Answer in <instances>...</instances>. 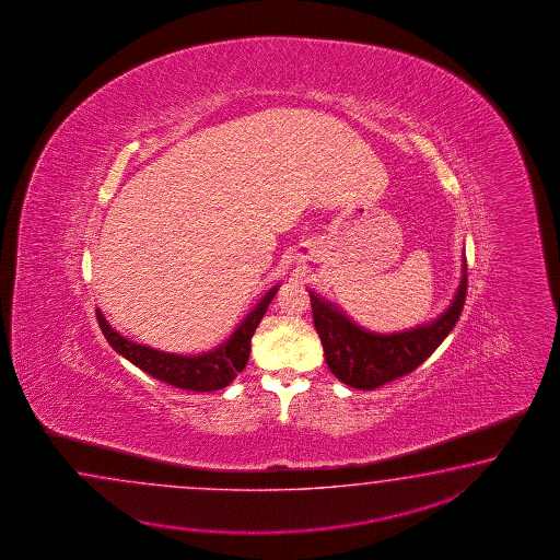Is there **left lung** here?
<instances>
[{"mask_svg":"<svg viewBox=\"0 0 560 560\" xmlns=\"http://www.w3.org/2000/svg\"><path fill=\"white\" fill-rule=\"evenodd\" d=\"M466 284V258H463V280L446 312L430 324L396 334L369 332L334 304L310 292L314 326L328 369L338 381L358 390H374L417 370L456 326L465 308Z\"/></svg>","mask_w":560,"mask_h":560,"instance_id":"obj_1","label":"left lung"}]
</instances>
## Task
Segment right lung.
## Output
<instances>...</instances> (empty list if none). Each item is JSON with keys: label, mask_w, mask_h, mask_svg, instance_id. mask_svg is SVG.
<instances>
[{"label": "right lung", "mask_w": 560, "mask_h": 560, "mask_svg": "<svg viewBox=\"0 0 560 560\" xmlns=\"http://www.w3.org/2000/svg\"><path fill=\"white\" fill-rule=\"evenodd\" d=\"M276 292H278V285H275L256 304V308L252 310L224 345L218 346L206 354H198V357L160 352L150 346L131 342L107 324L100 310H95V316H97V324H100L109 346L126 360H130L131 364H136L138 369L148 372L158 381L166 382L170 386H176L182 390L212 393V390L226 388L228 384L234 381L238 376V372H242L248 364L252 336L256 332Z\"/></svg>", "instance_id": "1"}]
</instances>
